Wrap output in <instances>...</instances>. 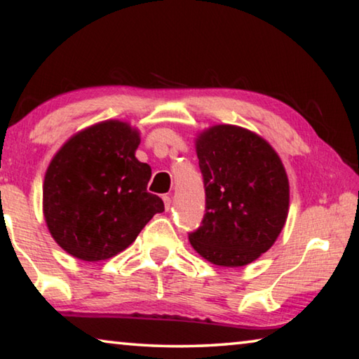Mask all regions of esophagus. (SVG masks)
I'll return each instance as SVG.
<instances>
[{
    "label": "esophagus",
    "mask_w": 359,
    "mask_h": 359,
    "mask_svg": "<svg viewBox=\"0 0 359 359\" xmlns=\"http://www.w3.org/2000/svg\"><path fill=\"white\" fill-rule=\"evenodd\" d=\"M163 203H165V209L169 210L172 205V198L169 196V194H165V196H163Z\"/></svg>",
    "instance_id": "34e87169"
}]
</instances>
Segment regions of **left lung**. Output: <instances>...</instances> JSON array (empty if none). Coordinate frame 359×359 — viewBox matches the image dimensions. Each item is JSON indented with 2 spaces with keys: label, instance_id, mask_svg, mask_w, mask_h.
I'll return each instance as SVG.
<instances>
[{
  "label": "left lung",
  "instance_id": "left-lung-1",
  "mask_svg": "<svg viewBox=\"0 0 359 359\" xmlns=\"http://www.w3.org/2000/svg\"><path fill=\"white\" fill-rule=\"evenodd\" d=\"M194 147L205 188L203 226L188 239L215 266L241 267L269 250L290 209V184L272 145L236 125L198 133Z\"/></svg>",
  "mask_w": 359,
  "mask_h": 359
}]
</instances>
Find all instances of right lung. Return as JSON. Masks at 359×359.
<instances>
[{
    "instance_id": "right-lung-1",
    "label": "right lung",
    "mask_w": 359,
    "mask_h": 359,
    "mask_svg": "<svg viewBox=\"0 0 359 359\" xmlns=\"http://www.w3.org/2000/svg\"><path fill=\"white\" fill-rule=\"evenodd\" d=\"M139 130L104 120L71 136L42 184L48 233L77 259H109L128 248L165 204L147 191L151 169L136 158Z\"/></svg>"
}]
</instances>
